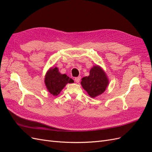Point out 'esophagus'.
Returning a JSON list of instances; mask_svg holds the SVG:
<instances>
[{
	"label": "esophagus",
	"instance_id": "esophagus-1",
	"mask_svg": "<svg viewBox=\"0 0 152 152\" xmlns=\"http://www.w3.org/2000/svg\"><path fill=\"white\" fill-rule=\"evenodd\" d=\"M80 80V77H78L75 78V81L77 82V83H79Z\"/></svg>",
	"mask_w": 152,
	"mask_h": 152
}]
</instances>
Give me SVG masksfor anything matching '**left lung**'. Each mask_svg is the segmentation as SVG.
<instances>
[{"instance_id":"1","label":"left lung","mask_w":152,"mask_h":152,"mask_svg":"<svg viewBox=\"0 0 152 152\" xmlns=\"http://www.w3.org/2000/svg\"><path fill=\"white\" fill-rule=\"evenodd\" d=\"M80 84L90 97L94 98L104 93L109 84V80L103 68L94 65L90 70L89 75L82 78Z\"/></svg>"}]
</instances>
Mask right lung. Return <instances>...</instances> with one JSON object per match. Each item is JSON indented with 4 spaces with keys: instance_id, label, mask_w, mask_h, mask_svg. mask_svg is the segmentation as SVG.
Listing matches in <instances>:
<instances>
[{
    "instance_id": "add662e5",
    "label": "right lung",
    "mask_w": 152,
    "mask_h": 152,
    "mask_svg": "<svg viewBox=\"0 0 152 152\" xmlns=\"http://www.w3.org/2000/svg\"><path fill=\"white\" fill-rule=\"evenodd\" d=\"M73 79L66 74H61L58 68H50L44 78V83L47 90L53 96H58L68 83H72Z\"/></svg>"
}]
</instances>
